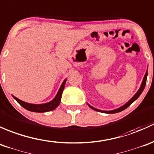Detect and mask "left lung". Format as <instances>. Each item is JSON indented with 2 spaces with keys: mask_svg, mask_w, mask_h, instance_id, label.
Masks as SVG:
<instances>
[{
  "mask_svg": "<svg viewBox=\"0 0 154 154\" xmlns=\"http://www.w3.org/2000/svg\"><path fill=\"white\" fill-rule=\"evenodd\" d=\"M147 76H148V70H147L146 72H145V76H144V78H143V80H142V85H141L140 88H139V90H138V91H137V93H136V94L134 95V96H133V97L131 98V99H130V100L126 103V104H124V105H123V106H122V107H119V108H117V109H116V110H109V111H105V110H99V109L95 108V107H92V106H90L89 104H88V106L91 109H93V110H96V111L104 112V113H116V112H119L122 111V110H124L125 109H126L127 107H129V106L131 105V104H132V103L134 102V101H136V99H137L139 97V96H140V95H141V93H142V91H143L144 89H145V85H146Z\"/></svg>",
  "mask_w": 154,
  "mask_h": 154,
  "instance_id": "left-lung-1",
  "label": "left lung"
}]
</instances>
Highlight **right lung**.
I'll return each mask as SVG.
<instances>
[{"instance_id": "obj_1", "label": "right lung", "mask_w": 154, "mask_h": 154, "mask_svg": "<svg viewBox=\"0 0 154 154\" xmlns=\"http://www.w3.org/2000/svg\"><path fill=\"white\" fill-rule=\"evenodd\" d=\"M66 79L63 82V83L61 84V87H60L59 90H58V93L56 94L55 97L50 102L45 103V104H29V103L25 102L20 99H18V98L15 97L14 96L13 98L15 99L23 108H25L26 110H29L32 112H48L51 111V110H55L58 105H59L60 102H61V95H62L63 90L64 89V86H65Z\"/></svg>"}]
</instances>
